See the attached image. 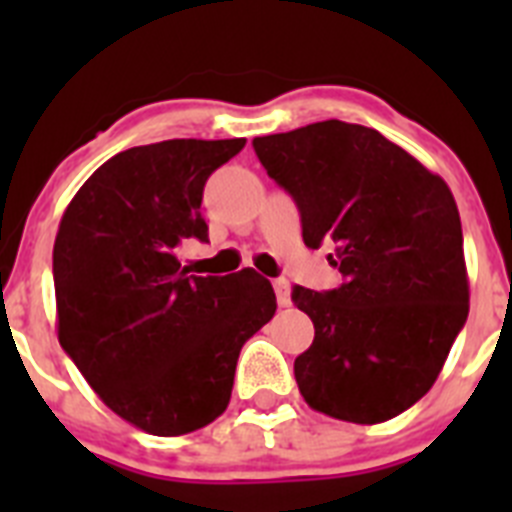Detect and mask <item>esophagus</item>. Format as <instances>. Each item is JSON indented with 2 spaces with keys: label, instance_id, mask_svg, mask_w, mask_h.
<instances>
[{
  "label": "esophagus",
  "instance_id": "obj_1",
  "mask_svg": "<svg viewBox=\"0 0 512 512\" xmlns=\"http://www.w3.org/2000/svg\"><path fill=\"white\" fill-rule=\"evenodd\" d=\"M274 292H277V302L282 307H287L289 302V282L287 279H274Z\"/></svg>",
  "mask_w": 512,
  "mask_h": 512
}]
</instances>
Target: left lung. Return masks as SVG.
<instances>
[{
	"label": "left lung",
	"instance_id": "8db88e82",
	"mask_svg": "<svg viewBox=\"0 0 512 512\" xmlns=\"http://www.w3.org/2000/svg\"><path fill=\"white\" fill-rule=\"evenodd\" d=\"M266 174L300 207L305 246L336 243L343 284L295 287L315 338L295 359L312 410L395 418L431 390L469 315L454 194L382 133L341 120L253 138Z\"/></svg>",
	"mask_w": 512,
	"mask_h": 512
}]
</instances>
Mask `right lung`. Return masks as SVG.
I'll return each mask as SVG.
<instances>
[{"mask_svg":"<svg viewBox=\"0 0 512 512\" xmlns=\"http://www.w3.org/2000/svg\"><path fill=\"white\" fill-rule=\"evenodd\" d=\"M246 138L128 148L89 176L53 243L58 341L112 413L151 436L223 415L243 343L277 297L253 269L194 277L176 248L207 241L202 189Z\"/></svg>","mask_w":512,"mask_h":512,"instance_id":"obj_1","label":"right lung"}]
</instances>
